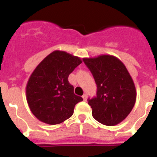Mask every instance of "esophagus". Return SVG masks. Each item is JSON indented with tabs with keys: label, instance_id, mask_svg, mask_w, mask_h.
Here are the masks:
<instances>
[{
	"label": "esophagus",
	"instance_id": "obj_1",
	"mask_svg": "<svg viewBox=\"0 0 157 157\" xmlns=\"http://www.w3.org/2000/svg\"><path fill=\"white\" fill-rule=\"evenodd\" d=\"M82 98H83V100H84V101H86V100H87V94H83Z\"/></svg>",
	"mask_w": 157,
	"mask_h": 157
}]
</instances>
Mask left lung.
<instances>
[{
	"label": "left lung",
	"instance_id": "left-lung-1",
	"mask_svg": "<svg viewBox=\"0 0 157 157\" xmlns=\"http://www.w3.org/2000/svg\"><path fill=\"white\" fill-rule=\"evenodd\" d=\"M98 86L97 97L88 100L93 117L106 126H115L132 111L137 91L124 63L112 55L83 58Z\"/></svg>",
	"mask_w": 157,
	"mask_h": 157
}]
</instances>
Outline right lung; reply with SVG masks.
I'll use <instances>...</instances> for the list:
<instances>
[{"label":"right lung","mask_w":157,"mask_h":157,"mask_svg":"<svg viewBox=\"0 0 157 157\" xmlns=\"http://www.w3.org/2000/svg\"><path fill=\"white\" fill-rule=\"evenodd\" d=\"M82 60L65 51L55 50L32 72L26 87L30 111L42 123L56 125L69 119L82 98L74 94L68 76Z\"/></svg>","instance_id":"add662e5"}]
</instances>
